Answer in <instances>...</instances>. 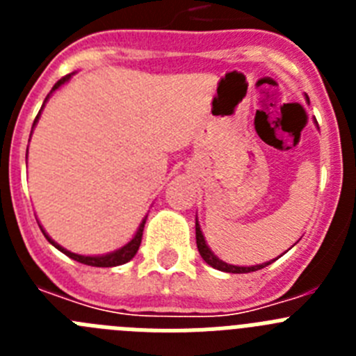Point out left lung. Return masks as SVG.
<instances>
[{
	"label": "left lung",
	"mask_w": 356,
	"mask_h": 356,
	"mask_svg": "<svg viewBox=\"0 0 356 356\" xmlns=\"http://www.w3.org/2000/svg\"><path fill=\"white\" fill-rule=\"evenodd\" d=\"M196 244H197V251H200L201 259L205 260L209 266H212L213 269H219V271H225V273H235V275H242V273H253V271H259V269H264V267H267L269 264H273L276 260L275 259V260H271V262L259 264V266H250V267L232 266V264L222 262V260L217 259L216 254L212 253V250L209 248V244H207L205 237H203V234H201V228H200V222H197V219H196Z\"/></svg>",
	"instance_id": "1"
}]
</instances>
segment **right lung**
I'll return each mask as SVG.
<instances>
[{
    "label": "right lung",
    "mask_w": 356,
    "mask_h": 356,
    "mask_svg": "<svg viewBox=\"0 0 356 356\" xmlns=\"http://www.w3.org/2000/svg\"><path fill=\"white\" fill-rule=\"evenodd\" d=\"M71 76H72V72H71V74H67V76L60 78V80H58V81H56L55 85H53L51 92H49L48 96H46V99H44V103H42V108H44V105H46V102H48V97L51 96V94H53V90H56V89H58V87H60V85H64L65 81H67L69 78H71ZM42 108L39 110V114H37L35 121H33V127H35V124H37V121H39V118H40V112H42ZM31 130H33V128H31ZM146 217H147V216H146ZM146 217H144V219H143V222H140V225H139V229H137V232H135L134 238H131V241L128 242V244H124V246H122V248H119V250L112 251V253H106V254H97V257H85V254L71 253V251L64 250V248H62L60 244H56V242L53 241V238L49 237V235L46 234V232H44V229H42V226H40V229H42L44 237L48 238V241L51 242V244H53V246L56 248V250H58V251H62V253H64V254H67L69 259L76 260V262H80V264H85V266H92V267H115V266H122V264L130 262V260L134 259V257H135V253H137V251H139L140 241H143V232H144V225H146Z\"/></svg>",
    "instance_id": "obj_1"
}]
</instances>
